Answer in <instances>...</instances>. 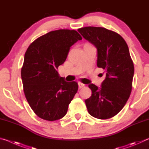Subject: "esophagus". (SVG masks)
I'll return each mask as SVG.
<instances>
[{
	"instance_id": "obj_1",
	"label": "esophagus",
	"mask_w": 149,
	"mask_h": 149,
	"mask_svg": "<svg viewBox=\"0 0 149 149\" xmlns=\"http://www.w3.org/2000/svg\"><path fill=\"white\" fill-rule=\"evenodd\" d=\"M78 86H79V89H81V88H83L85 86V84H82V83L81 82H79L78 83Z\"/></svg>"
}]
</instances>
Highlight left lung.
<instances>
[{"label": "left lung", "instance_id": "left-lung-1", "mask_svg": "<svg viewBox=\"0 0 149 149\" xmlns=\"http://www.w3.org/2000/svg\"><path fill=\"white\" fill-rule=\"evenodd\" d=\"M77 31L97 48V66L106 72L101 87L89 85L92 95L85 101L87 110L98 119H109L120 112L132 92L134 65L128 46L120 35L104 27Z\"/></svg>", "mask_w": 149, "mask_h": 149}]
</instances>
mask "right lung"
I'll return each mask as SVG.
<instances>
[{
  "mask_svg": "<svg viewBox=\"0 0 149 149\" xmlns=\"http://www.w3.org/2000/svg\"><path fill=\"white\" fill-rule=\"evenodd\" d=\"M81 39L75 30L58 29L37 38L26 50L21 70L24 92L30 107L42 119L55 121L66 114L78 84L65 81L57 69L70 47Z\"/></svg>",
  "mask_w": 149,
  "mask_h": 149,
  "instance_id": "right-lung-1",
  "label": "right lung"
}]
</instances>
